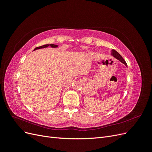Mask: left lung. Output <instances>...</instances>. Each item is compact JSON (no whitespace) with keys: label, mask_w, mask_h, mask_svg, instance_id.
I'll list each match as a JSON object with an SVG mask.
<instances>
[{"label":"left lung","mask_w":152,"mask_h":152,"mask_svg":"<svg viewBox=\"0 0 152 152\" xmlns=\"http://www.w3.org/2000/svg\"><path fill=\"white\" fill-rule=\"evenodd\" d=\"M112 56H113L114 58H115L117 59H118V61H120L121 63H122L123 64H124V65H125L127 67V63H126V62L125 61V60H124V59H123V58L121 56V54H119L117 51H116L115 50H114V49H112Z\"/></svg>","instance_id":"left-lung-1"}]
</instances>
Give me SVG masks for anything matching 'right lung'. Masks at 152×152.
<instances>
[{"mask_svg":"<svg viewBox=\"0 0 152 152\" xmlns=\"http://www.w3.org/2000/svg\"><path fill=\"white\" fill-rule=\"evenodd\" d=\"M48 47H50V48H56L58 47V45H55V44H45V45H42V46L35 48L34 50H37V49L46 48H48Z\"/></svg>","mask_w":152,"mask_h":152,"instance_id":"obj_1","label":"right lung"}]
</instances>
